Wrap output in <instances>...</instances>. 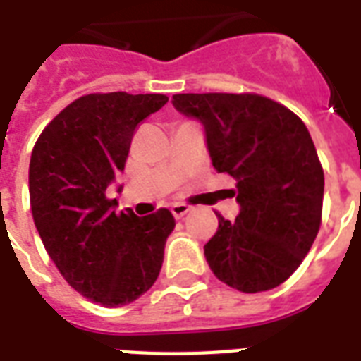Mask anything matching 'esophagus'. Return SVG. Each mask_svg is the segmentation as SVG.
<instances>
[{
	"mask_svg": "<svg viewBox=\"0 0 361 361\" xmlns=\"http://www.w3.org/2000/svg\"><path fill=\"white\" fill-rule=\"evenodd\" d=\"M189 212H191V206H187V204H172V214H174L176 219H181V217L189 214Z\"/></svg>",
	"mask_w": 361,
	"mask_h": 361,
	"instance_id": "obj_1",
	"label": "esophagus"
}]
</instances>
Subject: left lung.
<instances>
[{"mask_svg":"<svg viewBox=\"0 0 361 361\" xmlns=\"http://www.w3.org/2000/svg\"><path fill=\"white\" fill-rule=\"evenodd\" d=\"M172 104L204 125L212 164L236 180V221L204 245L215 277L245 294L285 283L313 245L322 219L324 170L307 127L257 93H180Z\"/></svg>","mask_w":361,"mask_h":361,"instance_id":"obj_1","label":"left lung"}]
</instances>
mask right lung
<instances>
[{
    "label": "right lung",
    "mask_w": 361,
    "mask_h": 361,
    "mask_svg": "<svg viewBox=\"0 0 361 361\" xmlns=\"http://www.w3.org/2000/svg\"><path fill=\"white\" fill-rule=\"evenodd\" d=\"M166 101L161 93H90L61 110L31 152V214L44 249L76 292L104 307L152 288L176 226L166 208L116 214V198L106 197L135 129Z\"/></svg>",
    "instance_id": "obj_1"
}]
</instances>
